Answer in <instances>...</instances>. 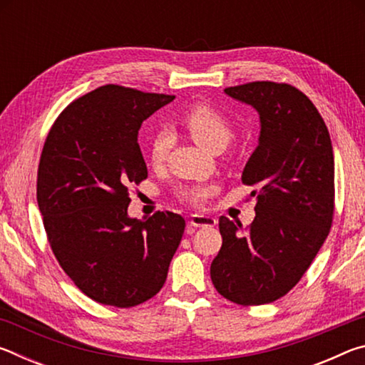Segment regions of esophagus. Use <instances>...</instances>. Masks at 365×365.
Masks as SVG:
<instances>
[{
  "label": "esophagus",
  "instance_id": "34e87169",
  "mask_svg": "<svg viewBox=\"0 0 365 365\" xmlns=\"http://www.w3.org/2000/svg\"><path fill=\"white\" fill-rule=\"evenodd\" d=\"M215 225V219L211 215L193 214L190 219V227H212Z\"/></svg>",
  "mask_w": 365,
  "mask_h": 365
}]
</instances>
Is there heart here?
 Wrapping results in <instances>:
<instances>
[{
  "mask_svg": "<svg viewBox=\"0 0 365 365\" xmlns=\"http://www.w3.org/2000/svg\"><path fill=\"white\" fill-rule=\"evenodd\" d=\"M182 123L187 128L190 137L196 143L207 148L211 151L225 150L233 138V127L227 117L209 104L200 103L185 110ZM172 137L168 130H159L153 135L150 143V159L154 165L163 164L169 156ZM211 193V188L206 185H182L175 190V195L180 201L197 206Z\"/></svg>",
  "mask_w": 365,
  "mask_h": 365,
  "instance_id": "b5f03b06",
  "label": "heart"
}]
</instances>
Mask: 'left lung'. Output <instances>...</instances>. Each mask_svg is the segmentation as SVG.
<instances>
[{"label": "left lung", "mask_w": 365, "mask_h": 365, "mask_svg": "<svg viewBox=\"0 0 365 365\" xmlns=\"http://www.w3.org/2000/svg\"><path fill=\"white\" fill-rule=\"evenodd\" d=\"M261 117L259 145L242 182L255 190L256 217L243 227L222 215V248L211 264L217 292L242 306L285 296L311 267L335 214V160L327 125L296 86L250 82L225 88Z\"/></svg>", "instance_id": "8db88e82"}]
</instances>
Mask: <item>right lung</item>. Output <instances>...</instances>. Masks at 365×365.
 Listing matches in <instances>:
<instances>
[{"label":"right lung","instance_id":"right-lung-1","mask_svg":"<svg viewBox=\"0 0 365 365\" xmlns=\"http://www.w3.org/2000/svg\"><path fill=\"white\" fill-rule=\"evenodd\" d=\"M175 96L103 85L49 128L36 177L48 243L88 298L132 307L156 296L185 230L170 211L130 219V188L148 178L138 130Z\"/></svg>","mask_w":365,"mask_h":365}]
</instances>
